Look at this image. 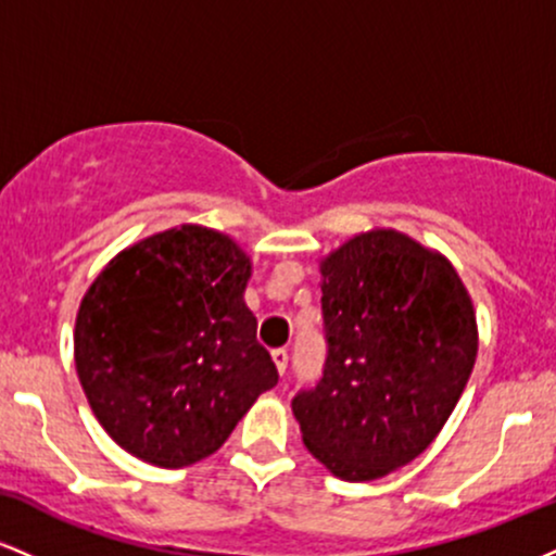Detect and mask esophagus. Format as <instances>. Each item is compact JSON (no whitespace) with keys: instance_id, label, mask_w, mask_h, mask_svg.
I'll return each mask as SVG.
<instances>
[{"instance_id":"1","label":"esophagus","mask_w":556,"mask_h":556,"mask_svg":"<svg viewBox=\"0 0 556 556\" xmlns=\"http://www.w3.org/2000/svg\"><path fill=\"white\" fill-rule=\"evenodd\" d=\"M271 358H274V366H277V371L285 376V371H287V361H290V355H287V350H285V348L271 350Z\"/></svg>"}]
</instances>
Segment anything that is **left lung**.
<instances>
[{"instance_id":"obj_1","label":"left lung","mask_w":556,"mask_h":556,"mask_svg":"<svg viewBox=\"0 0 556 556\" xmlns=\"http://www.w3.org/2000/svg\"><path fill=\"white\" fill-rule=\"evenodd\" d=\"M327 361L292 397L303 444L344 481L416 460L455 410L478 353L473 303L450 261L376 229L321 264Z\"/></svg>"}]
</instances>
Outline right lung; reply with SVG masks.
I'll return each instance as SVG.
<instances>
[{
  "label": "right lung",
  "instance_id": "right-lung-1",
  "mask_svg": "<svg viewBox=\"0 0 556 556\" xmlns=\"http://www.w3.org/2000/svg\"><path fill=\"white\" fill-rule=\"evenodd\" d=\"M251 261L227 235L185 225L127 248L75 321V366L106 433L130 455L182 468L227 442L279 381L242 292Z\"/></svg>",
  "mask_w": 556,
  "mask_h": 556
}]
</instances>
